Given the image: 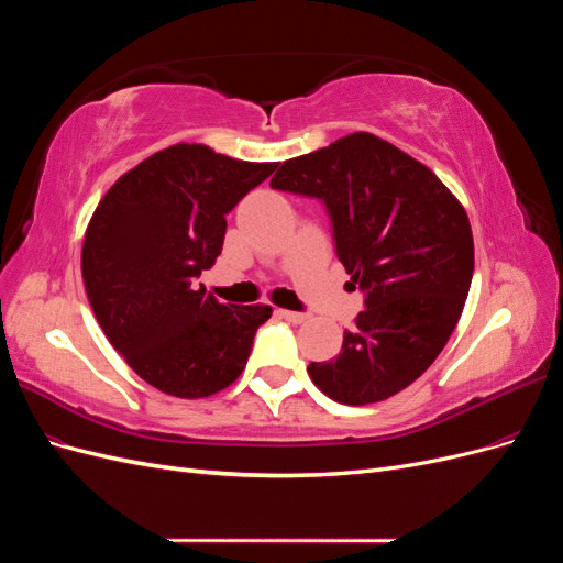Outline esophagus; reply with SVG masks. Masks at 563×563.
Segmentation results:
<instances>
[{
  "label": "esophagus",
  "mask_w": 563,
  "mask_h": 563,
  "mask_svg": "<svg viewBox=\"0 0 563 563\" xmlns=\"http://www.w3.org/2000/svg\"><path fill=\"white\" fill-rule=\"evenodd\" d=\"M279 314L286 319V321H291V323H305L310 319V314H305V312H294V310H279Z\"/></svg>",
  "instance_id": "1"
}]
</instances>
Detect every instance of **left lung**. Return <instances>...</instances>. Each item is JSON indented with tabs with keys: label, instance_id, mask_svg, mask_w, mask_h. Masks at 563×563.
<instances>
[{
	"label": "left lung",
	"instance_id": "left-lung-1",
	"mask_svg": "<svg viewBox=\"0 0 563 563\" xmlns=\"http://www.w3.org/2000/svg\"><path fill=\"white\" fill-rule=\"evenodd\" d=\"M269 185L323 199L338 258L366 294L335 360L308 366L312 383L347 406L395 397L463 314L474 272L465 207L428 166L366 131L286 159Z\"/></svg>",
	"mask_w": 563,
	"mask_h": 563
}]
</instances>
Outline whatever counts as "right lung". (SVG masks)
<instances>
[{"mask_svg": "<svg viewBox=\"0 0 563 563\" xmlns=\"http://www.w3.org/2000/svg\"><path fill=\"white\" fill-rule=\"evenodd\" d=\"M277 162H242L201 143L155 152L119 176L81 246L91 310L112 347L164 395L203 399L249 362L269 305H225L197 286L223 251L225 213Z\"/></svg>", "mask_w": 563, "mask_h": 563, "instance_id": "right-lung-1", "label": "right lung"}]
</instances>
